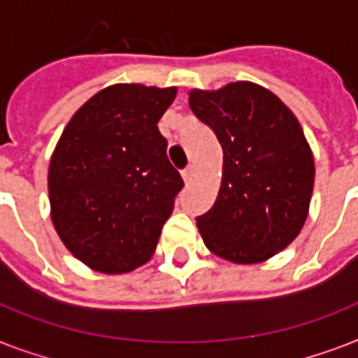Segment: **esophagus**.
<instances>
[{
    "label": "esophagus",
    "instance_id": "obj_1",
    "mask_svg": "<svg viewBox=\"0 0 358 358\" xmlns=\"http://www.w3.org/2000/svg\"><path fill=\"white\" fill-rule=\"evenodd\" d=\"M193 176H195V165H189V167L182 171V178H184V182H191Z\"/></svg>",
    "mask_w": 358,
    "mask_h": 358
}]
</instances>
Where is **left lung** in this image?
<instances>
[{"label": "left lung", "mask_w": 358, "mask_h": 358, "mask_svg": "<svg viewBox=\"0 0 358 358\" xmlns=\"http://www.w3.org/2000/svg\"><path fill=\"white\" fill-rule=\"evenodd\" d=\"M189 108L217 135L223 178L196 217L202 241L234 264H260L299 236L310 208L314 156L286 103L252 81L189 91Z\"/></svg>", "instance_id": "1"}]
</instances>
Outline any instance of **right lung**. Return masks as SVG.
<instances>
[{
    "label": "right lung",
    "instance_id": "right-lung-1",
    "mask_svg": "<svg viewBox=\"0 0 358 358\" xmlns=\"http://www.w3.org/2000/svg\"><path fill=\"white\" fill-rule=\"evenodd\" d=\"M176 87L117 83L64 126L48 169L52 223L64 247L106 275L145 266L184 187L157 122Z\"/></svg>",
    "mask_w": 358,
    "mask_h": 358
}]
</instances>
